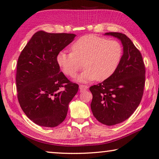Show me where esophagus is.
Wrapping results in <instances>:
<instances>
[{"instance_id": "esophagus-1", "label": "esophagus", "mask_w": 159, "mask_h": 159, "mask_svg": "<svg viewBox=\"0 0 159 159\" xmlns=\"http://www.w3.org/2000/svg\"><path fill=\"white\" fill-rule=\"evenodd\" d=\"M87 89H88V86H86V85H80V89L81 90H86Z\"/></svg>"}]
</instances>
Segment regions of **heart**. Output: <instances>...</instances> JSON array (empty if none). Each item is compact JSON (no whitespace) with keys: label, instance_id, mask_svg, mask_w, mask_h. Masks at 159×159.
Returning a JSON list of instances; mask_svg holds the SVG:
<instances>
[{"label":"heart","instance_id":"b5f03b06","mask_svg":"<svg viewBox=\"0 0 159 159\" xmlns=\"http://www.w3.org/2000/svg\"><path fill=\"white\" fill-rule=\"evenodd\" d=\"M70 48L71 52L60 51L56 61L61 71L70 77L76 76L84 63L86 69L77 79L80 82L109 79L116 72L123 56L118 41L95 35L80 38Z\"/></svg>","mask_w":159,"mask_h":159}]
</instances>
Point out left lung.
<instances>
[{
    "mask_svg": "<svg viewBox=\"0 0 159 159\" xmlns=\"http://www.w3.org/2000/svg\"><path fill=\"white\" fill-rule=\"evenodd\" d=\"M105 35L120 40L124 53L116 72L90 87V108L97 120L110 126L124 121L137 108L143 94L145 68L140 51L125 34L109 32Z\"/></svg>",
    "mask_w": 159,
    "mask_h": 159,
    "instance_id": "obj_1",
    "label": "left lung"
}]
</instances>
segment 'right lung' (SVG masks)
<instances>
[{
	"label": "right lung",
	"instance_id": "obj_1",
	"mask_svg": "<svg viewBox=\"0 0 159 159\" xmlns=\"http://www.w3.org/2000/svg\"><path fill=\"white\" fill-rule=\"evenodd\" d=\"M73 34L36 32L18 57L16 89L20 106L27 117L43 127L53 128L65 119L69 103L79 86L61 72L57 53L72 43Z\"/></svg>",
	"mask_w": 159,
	"mask_h": 159
}]
</instances>
